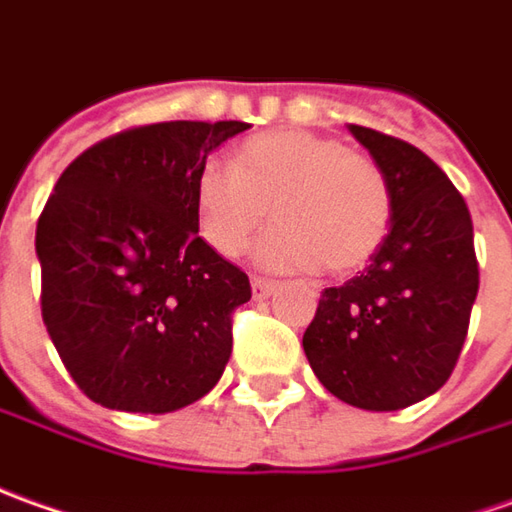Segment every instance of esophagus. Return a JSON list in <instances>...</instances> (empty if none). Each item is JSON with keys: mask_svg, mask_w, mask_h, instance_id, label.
<instances>
[{"mask_svg": "<svg viewBox=\"0 0 512 512\" xmlns=\"http://www.w3.org/2000/svg\"><path fill=\"white\" fill-rule=\"evenodd\" d=\"M274 288H277V283L263 280V277H252V297H255V300H266V297H271Z\"/></svg>", "mask_w": 512, "mask_h": 512, "instance_id": "34e87169", "label": "esophagus"}]
</instances>
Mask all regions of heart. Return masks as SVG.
Listing matches in <instances>:
<instances>
[{"mask_svg":"<svg viewBox=\"0 0 512 512\" xmlns=\"http://www.w3.org/2000/svg\"><path fill=\"white\" fill-rule=\"evenodd\" d=\"M232 167L207 162L193 184L198 235L221 257L241 255L269 204L277 224L255 246L257 266L269 271L325 266L350 274L387 238V176L339 139L302 128L266 131L235 148Z\"/></svg>","mask_w":512,"mask_h":512,"instance_id":"obj_1","label":"heart"}]
</instances>
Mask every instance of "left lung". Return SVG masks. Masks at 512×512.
I'll list each match as a JSON object with an SVG mask.
<instances>
[{
  "instance_id": "1",
  "label": "left lung",
  "mask_w": 512,
  "mask_h": 512,
  "mask_svg": "<svg viewBox=\"0 0 512 512\" xmlns=\"http://www.w3.org/2000/svg\"><path fill=\"white\" fill-rule=\"evenodd\" d=\"M347 131L392 190V224L370 266L325 288L302 347L319 384L367 412L434 395L460 358L479 291L474 224L443 170L403 139Z\"/></svg>"
}]
</instances>
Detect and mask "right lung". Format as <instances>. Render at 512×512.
<instances>
[{"label": "right lung", "mask_w": 512, "mask_h": 512, "mask_svg": "<svg viewBox=\"0 0 512 512\" xmlns=\"http://www.w3.org/2000/svg\"><path fill=\"white\" fill-rule=\"evenodd\" d=\"M249 123L176 120L83 151L36 227L41 316L75 384L117 412L204 398L232 356L249 277L198 238L193 184Z\"/></svg>", "instance_id": "right-lung-1"}]
</instances>
